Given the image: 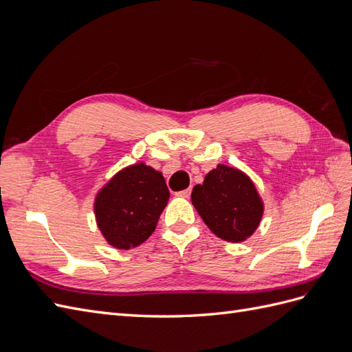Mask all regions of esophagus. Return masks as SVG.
<instances>
[{"mask_svg": "<svg viewBox=\"0 0 352 352\" xmlns=\"http://www.w3.org/2000/svg\"><path fill=\"white\" fill-rule=\"evenodd\" d=\"M176 195H177V197H182V198H189V195H190V188L180 190V192H177Z\"/></svg>", "mask_w": 352, "mask_h": 352, "instance_id": "34e87169", "label": "esophagus"}]
</instances>
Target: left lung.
<instances>
[{
	"mask_svg": "<svg viewBox=\"0 0 352 352\" xmlns=\"http://www.w3.org/2000/svg\"><path fill=\"white\" fill-rule=\"evenodd\" d=\"M192 204L216 236L242 242L258 228L263 201L252 180L241 170L219 164L190 194Z\"/></svg>",
	"mask_w": 352,
	"mask_h": 352,
	"instance_id": "1",
	"label": "left lung"
}]
</instances>
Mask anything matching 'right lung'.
<instances>
[{"label": "right lung", "mask_w": 352, "mask_h": 352, "mask_svg": "<svg viewBox=\"0 0 352 352\" xmlns=\"http://www.w3.org/2000/svg\"><path fill=\"white\" fill-rule=\"evenodd\" d=\"M170 192L163 175L144 163L123 168L95 198V217L104 238L131 250L151 236Z\"/></svg>", "instance_id": "1"}]
</instances>
